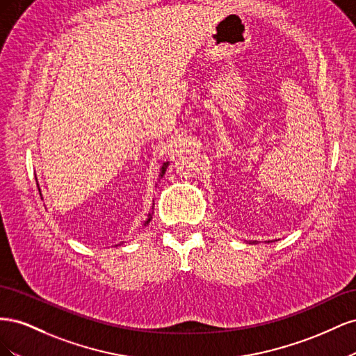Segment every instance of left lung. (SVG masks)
I'll return each instance as SVG.
<instances>
[{
  "mask_svg": "<svg viewBox=\"0 0 356 356\" xmlns=\"http://www.w3.org/2000/svg\"><path fill=\"white\" fill-rule=\"evenodd\" d=\"M268 242H270V241H268ZM252 243H254V242H252Z\"/></svg>",
  "mask_w": 356,
  "mask_h": 356,
  "instance_id": "1",
  "label": "left lung"
}]
</instances>
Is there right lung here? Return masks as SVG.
<instances>
[{
  "mask_svg": "<svg viewBox=\"0 0 356 356\" xmlns=\"http://www.w3.org/2000/svg\"><path fill=\"white\" fill-rule=\"evenodd\" d=\"M168 165H169V163H168V161H166V163H163V166H161V174H160V175H161V177H163V174H165V170H166V168H168ZM38 191H40V188H38ZM40 195H41V193H40ZM152 218H153V217H152V213H148V218H147V221H145V224H148V222H149V221H152Z\"/></svg>",
  "mask_w": 356,
  "mask_h": 356,
  "instance_id": "add662e5",
  "label": "right lung"
}]
</instances>
